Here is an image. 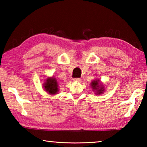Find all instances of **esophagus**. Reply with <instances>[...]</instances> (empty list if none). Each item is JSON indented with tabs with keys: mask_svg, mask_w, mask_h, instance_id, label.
Listing matches in <instances>:
<instances>
[{
	"mask_svg": "<svg viewBox=\"0 0 147 147\" xmlns=\"http://www.w3.org/2000/svg\"><path fill=\"white\" fill-rule=\"evenodd\" d=\"M74 82H80L81 81V79L80 78H74Z\"/></svg>",
	"mask_w": 147,
	"mask_h": 147,
	"instance_id": "34e87169",
	"label": "esophagus"
}]
</instances>
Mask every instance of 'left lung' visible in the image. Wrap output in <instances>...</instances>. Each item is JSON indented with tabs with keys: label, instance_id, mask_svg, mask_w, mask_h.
Segmentation results:
<instances>
[{
	"label": "left lung",
	"instance_id": "1",
	"mask_svg": "<svg viewBox=\"0 0 147 147\" xmlns=\"http://www.w3.org/2000/svg\"><path fill=\"white\" fill-rule=\"evenodd\" d=\"M91 88L93 90L96 92V94H100L104 93V88L102 84L100 83V80L98 79H96L93 80L91 83Z\"/></svg>",
	"mask_w": 147,
	"mask_h": 147
}]
</instances>
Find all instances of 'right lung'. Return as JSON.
Here are the masks:
<instances>
[{"instance_id":"add662e5","label":"right lung","mask_w":147,"mask_h":147,"mask_svg":"<svg viewBox=\"0 0 147 147\" xmlns=\"http://www.w3.org/2000/svg\"><path fill=\"white\" fill-rule=\"evenodd\" d=\"M44 89L50 94H56L59 91L58 84L56 79L54 77H49L43 84Z\"/></svg>"}]
</instances>
